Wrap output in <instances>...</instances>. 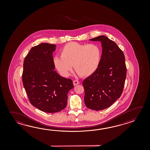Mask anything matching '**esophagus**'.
Instances as JSON below:
<instances>
[{
    "label": "esophagus",
    "instance_id": "34e87169",
    "mask_svg": "<svg viewBox=\"0 0 150 150\" xmlns=\"http://www.w3.org/2000/svg\"><path fill=\"white\" fill-rule=\"evenodd\" d=\"M73 83H74V86H76V85L79 84V81L78 80H74V81H73Z\"/></svg>",
    "mask_w": 150,
    "mask_h": 150
}]
</instances>
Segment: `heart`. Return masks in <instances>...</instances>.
<instances>
[{"label": "heart", "mask_w": 150, "mask_h": 150, "mask_svg": "<svg viewBox=\"0 0 150 150\" xmlns=\"http://www.w3.org/2000/svg\"><path fill=\"white\" fill-rule=\"evenodd\" d=\"M61 57L54 58V66L62 76H67L74 65V69L81 76H88L99 67L101 50L96 44H80L71 42L64 46Z\"/></svg>", "instance_id": "1"}]
</instances>
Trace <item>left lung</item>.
I'll return each mask as SVG.
<instances>
[{"mask_svg":"<svg viewBox=\"0 0 150 150\" xmlns=\"http://www.w3.org/2000/svg\"><path fill=\"white\" fill-rule=\"evenodd\" d=\"M89 40L101 42L102 55L98 69L83 81L84 102L88 108L101 110L121 96L127 75L125 55L116 43L105 36Z\"/></svg>","mask_w":150,"mask_h":150,"instance_id":"1","label":"left lung"}]
</instances>
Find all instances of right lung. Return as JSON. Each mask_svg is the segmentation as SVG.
<instances>
[{"label":"right lung","instance_id":"obj_1","mask_svg":"<svg viewBox=\"0 0 150 150\" xmlns=\"http://www.w3.org/2000/svg\"><path fill=\"white\" fill-rule=\"evenodd\" d=\"M56 45L43 43L31 48L23 62V83L32 105L42 112H60L67 105L71 79L54 71L52 56Z\"/></svg>","mask_w":150,"mask_h":150}]
</instances>
